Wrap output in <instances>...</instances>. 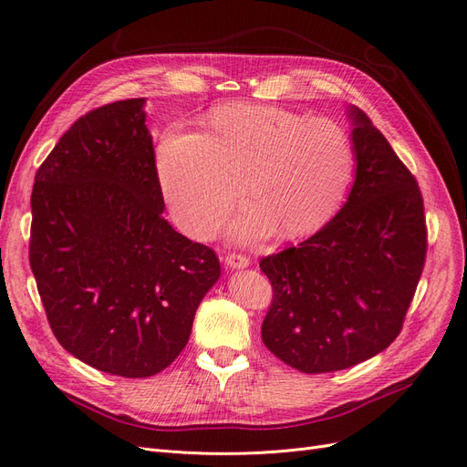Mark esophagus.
Segmentation results:
<instances>
[{"mask_svg":"<svg viewBox=\"0 0 467 467\" xmlns=\"http://www.w3.org/2000/svg\"><path fill=\"white\" fill-rule=\"evenodd\" d=\"M225 265H228L230 268H247L251 265V261L245 255H239V253H230V255L225 257Z\"/></svg>","mask_w":467,"mask_h":467,"instance_id":"obj_1","label":"esophagus"}]
</instances>
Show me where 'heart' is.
I'll list each match as a JSON object with an SVG mask.
<instances>
[{"mask_svg": "<svg viewBox=\"0 0 467 467\" xmlns=\"http://www.w3.org/2000/svg\"><path fill=\"white\" fill-rule=\"evenodd\" d=\"M206 132L167 126L155 175L175 222L192 237L214 232L242 192L253 202L230 234L239 242L273 234H316L341 206L355 171L348 134L329 119L275 105L234 103L204 119Z\"/></svg>", "mask_w": 467, "mask_h": 467, "instance_id": "1", "label": "heart"}]
</instances>
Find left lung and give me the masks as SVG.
Returning <instances> with one entry per match:
<instances>
[{"label": "left lung", "mask_w": 467, "mask_h": 467, "mask_svg": "<svg viewBox=\"0 0 467 467\" xmlns=\"http://www.w3.org/2000/svg\"><path fill=\"white\" fill-rule=\"evenodd\" d=\"M357 171L338 214L298 247L261 259L273 285L266 348L306 374L345 370L400 335L427 255L415 177L358 107H347Z\"/></svg>", "instance_id": "obj_1"}]
</instances>
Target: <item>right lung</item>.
I'll return each mask as SVG.
<instances>
[{
  "mask_svg": "<svg viewBox=\"0 0 467 467\" xmlns=\"http://www.w3.org/2000/svg\"><path fill=\"white\" fill-rule=\"evenodd\" d=\"M31 208L29 261L58 343L112 376L167 368L220 261L163 218L146 99L76 120L38 167Z\"/></svg>",
  "mask_w": 467,
  "mask_h": 467,
  "instance_id": "1",
  "label": "right lung"
}]
</instances>
